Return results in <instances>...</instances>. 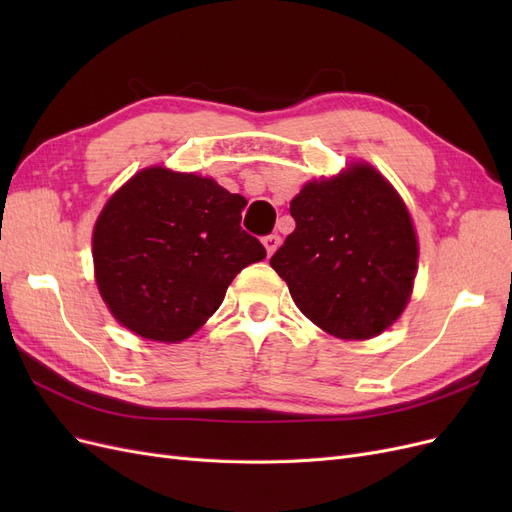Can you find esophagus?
I'll use <instances>...</instances> for the list:
<instances>
[{
  "label": "esophagus",
  "instance_id": "1",
  "mask_svg": "<svg viewBox=\"0 0 512 512\" xmlns=\"http://www.w3.org/2000/svg\"><path fill=\"white\" fill-rule=\"evenodd\" d=\"M262 243H265V247H267V254L271 256L277 247H280V243H282V239H280V235H277V232H271V235H267L265 239H262Z\"/></svg>",
  "mask_w": 512,
  "mask_h": 512
}]
</instances>
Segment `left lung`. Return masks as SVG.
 <instances>
[{
	"mask_svg": "<svg viewBox=\"0 0 512 512\" xmlns=\"http://www.w3.org/2000/svg\"><path fill=\"white\" fill-rule=\"evenodd\" d=\"M294 228L271 256L301 312L342 339H369L404 312L418 245L410 213L378 170L356 164L292 198Z\"/></svg>",
	"mask_w": 512,
	"mask_h": 512,
	"instance_id": "obj_1",
	"label": "left lung"
}]
</instances>
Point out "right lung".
<instances>
[{
  "label": "right lung",
  "instance_id": "add662e5",
  "mask_svg": "<svg viewBox=\"0 0 512 512\" xmlns=\"http://www.w3.org/2000/svg\"><path fill=\"white\" fill-rule=\"evenodd\" d=\"M247 200L213 179L160 166L134 175L94 228L96 282L111 314L145 339L181 342L267 256L241 228Z\"/></svg>",
  "mask_w": 512,
  "mask_h": 512
}]
</instances>
